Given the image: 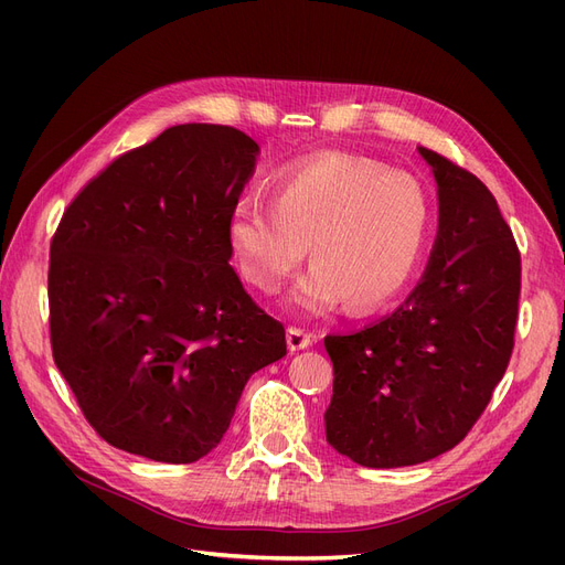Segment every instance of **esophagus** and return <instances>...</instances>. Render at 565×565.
<instances>
[{
  "mask_svg": "<svg viewBox=\"0 0 565 565\" xmlns=\"http://www.w3.org/2000/svg\"><path fill=\"white\" fill-rule=\"evenodd\" d=\"M313 341H316V334H311L309 330H303V328H297V324H292V328L287 330V347H289V351L309 349Z\"/></svg>",
  "mask_w": 565,
  "mask_h": 565,
  "instance_id": "obj_1",
  "label": "esophagus"
}]
</instances>
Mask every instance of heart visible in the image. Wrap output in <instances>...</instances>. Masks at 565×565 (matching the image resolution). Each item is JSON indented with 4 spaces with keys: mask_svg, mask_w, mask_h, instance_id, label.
Instances as JSON below:
<instances>
[{
    "mask_svg": "<svg viewBox=\"0 0 565 565\" xmlns=\"http://www.w3.org/2000/svg\"><path fill=\"white\" fill-rule=\"evenodd\" d=\"M429 231L431 200L417 177L324 150L280 169L270 207L237 202L226 237L241 276L264 295L280 292L311 247L313 266L292 301L324 316L347 299L355 311H372L398 297L419 268Z\"/></svg>",
    "mask_w": 565,
    "mask_h": 565,
    "instance_id": "heart-1",
    "label": "heart"
}]
</instances>
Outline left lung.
Here are the masks:
<instances>
[{
  "mask_svg": "<svg viewBox=\"0 0 565 565\" xmlns=\"http://www.w3.org/2000/svg\"><path fill=\"white\" fill-rule=\"evenodd\" d=\"M438 183V235L424 278L396 311L328 334L330 446L370 469L452 450L504 377L521 297V252L486 183L419 148Z\"/></svg>",
  "mask_w": 565,
  "mask_h": 565,
  "instance_id": "1",
  "label": "left lung"
}]
</instances>
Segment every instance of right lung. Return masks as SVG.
Listing matches in <instances>:
<instances>
[{"instance_id": "right-lung-1", "label": "right lung", "mask_w": 565, "mask_h": 565, "mask_svg": "<svg viewBox=\"0 0 565 565\" xmlns=\"http://www.w3.org/2000/svg\"><path fill=\"white\" fill-rule=\"evenodd\" d=\"M256 156L241 129L169 127L84 185L51 237V353L119 450L204 457L252 374L287 355L282 322L228 264V216Z\"/></svg>"}]
</instances>
